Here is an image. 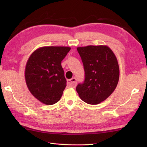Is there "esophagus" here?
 Listing matches in <instances>:
<instances>
[{
  "label": "esophagus",
  "instance_id": "1",
  "mask_svg": "<svg viewBox=\"0 0 147 147\" xmlns=\"http://www.w3.org/2000/svg\"><path fill=\"white\" fill-rule=\"evenodd\" d=\"M67 85L71 87H75L76 84H77V82H76V79L75 78H73L69 79V80H67Z\"/></svg>",
  "mask_w": 147,
  "mask_h": 147
}]
</instances>
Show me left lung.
<instances>
[{
    "instance_id": "8db88e82",
    "label": "left lung",
    "mask_w": 147,
    "mask_h": 147,
    "mask_svg": "<svg viewBox=\"0 0 147 147\" xmlns=\"http://www.w3.org/2000/svg\"><path fill=\"white\" fill-rule=\"evenodd\" d=\"M85 73L84 83L76 91L83 101L96 105L104 101L116 88L119 67L114 52L107 45H88L77 48Z\"/></svg>"
}]
</instances>
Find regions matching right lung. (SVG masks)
<instances>
[{
  "mask_svg": "<svg viewBox=\"0 0 147 147\" xmlns=\"http://www.w3.org/2000/svg\"><path fill=\"white\" fill-rule=\"evenodd\" d=\"M70 50L69 47H42L28 59L24 73L27 87L43 104L51 105L60 100L67 82L61 61Z\"/></svg>",
  "mask_w": 147,
  "mask_h": 147,
  "instance_id": "obj_1",
  "label": "right lung"
}]
</instances>
